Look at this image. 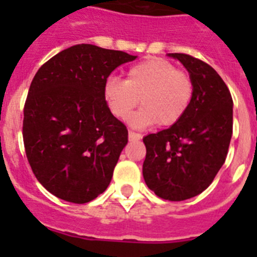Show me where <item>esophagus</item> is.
Wrapping results in <instances>:
<instances>
[{"instance_id": "esophagus-1", "label": "esophagus", "mask_w": 257, "mask_h": 257, "mask_svg": "<svg viewBox=\"0 0 257 257\" xmlns=\"http://www.w3.org/2000/svg\"><path fill=\"white\" fill-rule=\"evenodd\" d=\"M142 139V134H138L135 131H128V140L134 142V140H140Z\"/></svg>"}]
</instances>
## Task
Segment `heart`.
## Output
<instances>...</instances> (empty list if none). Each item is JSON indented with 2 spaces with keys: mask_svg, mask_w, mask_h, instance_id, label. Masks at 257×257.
Instances as JSON below:
<instances>
[{
  "mask_svg": "<svg viewBox=\"0 0 257 257\" xmlns=\"http://www.w3.org/2000/svg\"><path fill=\"white\" fill-rule=\"evenodd\" d=\"M194 94V85L188 72L176 68L165 59L152 58L133 65L126 79L109 78L104 86V97L112 114L127 121L142 104L143 108L131 119L135 126H172L187 113Z\"/></svg>",
  "mask_w": 257,
  "mask_h": 257,
  "instance_id": "1",
  "label": "heart"
}]
</instances>
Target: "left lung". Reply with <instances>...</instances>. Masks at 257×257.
Returning <instances> with one entry per match:
<instances>
[{
	"instance_id": "obj_1",
	"label": "left lung",
	"mask_w": 257,
	"mask_h": 257,
	"mask_svg": "<svg viewBox=\"0 0 257 257\" xmlns=\"http://www.w3.org/2000/svg\"><path fill=\"white\" fill-rule=\"evenodd\" d=\"M188 69L192 103L178 123L143 142V176L160 198L185 201L210 187L224 165L233 134V99L211 65L188 54H170Z\"/></svg>"
}]
</instances>
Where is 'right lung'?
<instances>
[{
  "instance_id": "1",
  "label": "right lung",
  "mask_w": 257,
  "mask_h": 257,
  "mask_svg": "<svg viewBox=\"0 0 257 257\" xmlns=\"http://www.w3.org/2000/svg\"><path fill=\"white\" fill-rule=\"evenodd\" d=\"M136 56L76 45L38 69L24 104L23 142L31 169L51 194L87 203L108 188L128 131L108 108L109 74Z\"/></svg>"
}]
</instances>
